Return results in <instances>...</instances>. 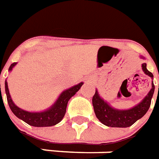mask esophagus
Returning a JSON list of instances; mask_svg holds the SVG:
<instances>
[{
	"label": "esophagus",
	"mask_w": 159,
	"mask_h": 159,
	"mask_svg": "<svg viewBox=\"0 0 159 159\" xmlns=\"http://www.w3.org/2000/svg\"><path fill=\"white\" fill-rule=\"evenodd\" d=\"M87 81H91V79H87Z\"/></svg>",
	"instance_id": "esophagus-1"
}]
</instances>
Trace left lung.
Masks as SVG:
<instances>
[{"label": "left lung", "instance_id": "1", "mask_svg": "<svg viewBox=\"0 0 159 159\" xmlns=\"http://www.w3.org/2000/svg\"><path fill=\"white\" fill-rule=\"evenodd\" d=\"M140 58L145 59L140 56ZM143 72L149 77L153 79V74L147 70L146 63H142ZM154 86L153 81H152V88L147 95L143 98L135 106L132 107L128 110H118L110 105L107 101L101 98L98 91L96 89V92L92 98V105L97 118L103 125L110 128H128L134 124L135 121L143 117L148 111L151 105V101L153 96ZM159 92V85H158Z\"/></svg>", "mask_w": 159, "mask_h": 159}]
</instances>
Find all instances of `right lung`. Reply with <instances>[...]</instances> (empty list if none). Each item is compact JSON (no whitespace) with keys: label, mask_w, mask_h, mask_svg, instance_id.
Instances as JSON below:
<instances>
[{"label":"right lung","mask_w":159,"mask_h":159,"mask_svg":"<svg viewBox=\"0 0 159 159\" xmlns=\"http://www.w3.org/2000/svg\"><path fill=\"white\" fill-rule=\"evenodd\" d=\"M16 64L17 62H13V64H11L8 71L11 72L13 70V68L16 66ZM83 84H84L83 82H80L70 88L64 90L51 106L48 108L47 110L39 111V112H31V111L25 110L17 106L16 104L13 103V99L10 96L7 80H5V91L10 109L19 119L33 127H51L59 123L60 121L63 119L64 116L66 114V109H67L68 101L73 96L75 95V93L80 89ZM1 95H2V92H1Z\"/></svg>","instance_id":"add662e5"}]
</instances>
